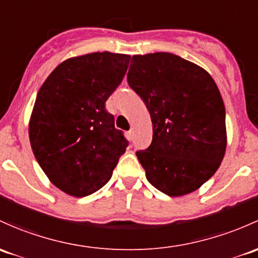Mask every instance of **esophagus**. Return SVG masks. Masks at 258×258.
I'll return each mask as SVG.
<instances>
[{"label": "esophagus", "mask_w": 258, "mask_h": 258, "mask_svg": "<svg viewBox=\"0 0 258 258\" xmlns=\"http://www.w3.org/2000/svg\"><path fill=\"white\" fill-rule=\"evenodd\" d=\"M134 136H135L134 130H130V131L127 132V138H128V141H132V140H134Z\"/></svg>", "instance_id": "34e87169"}]
</instances>
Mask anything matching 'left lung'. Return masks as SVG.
Instances as JSON below:
<instances>
[{
	"mask_svg": "<svg viewBox=\"0 0 258 258\" xmlns=\"http://www.w3.org/2000/svg\"><path fill=\"white\" fill-rule=\"evenodd\" d=\"M127 81L150 111L153 137L136 153L154 188L169 197L199 189L226 151L222 97L210 74L172 53L132 56Z\"/></svg>",
	"mask_w": 258,
	"mask_h": 258,
	"instance_id": "1",
	"label": "left lung"
}]
</instances>
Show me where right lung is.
Masks as SVG:
<instances>
[{
	"instance_id": "right-lung-1",
	"label": "right lung",
	"mask_w": 258,
	"mask_h": 258,
	"mask_svg": "<svg viewBox=\"0 0 258 258\" xmlns=\"http://www.w3.org/2000/svg\"><path fill=\"white\" fill-rule=\"evenodd\" d=\"M130 59L110 51L67 59L38 91L29 120L32 151L51 183L72 197L101 189L128 146L105 102Z\"/></svg>"
}]
</instances>
